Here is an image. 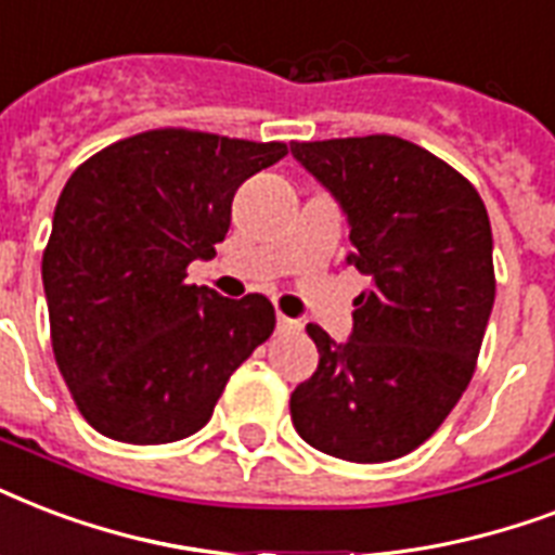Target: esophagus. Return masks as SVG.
Masks as SVG:
<instances>
[{
    "instance_id": "1",
    "label": "esophagus",
    "mask_w": 555,
    "mask_h": 555,
    "mask_svg": "<svg viewBox=\"0 0 555 555\" xmlns=\"http://www.w3.org/2000/svg\"><path fill=\"white\" fill-rule=\"evenodd\" d=\"M278 333H300V321L298 318H289V315H278Z\"/></svg>"
}]
</instances>
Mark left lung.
Returning a JSON list of instances; mask_svg holds the SVG:
<instances>
[{
	"mask_svg": "<svg viewBox=\"0 0 555 555\" xmlns=\"http://www.w3.org/2000/svg\"><path fill=\"white\" fill-rule=\"evenodd\" d=\"M292 156L345 210L347 263L371 278L347 341L307 324L318 371L292 393V423L341 461H397L475 373L495 304L487 208L454 167L397 135L292 141Z\"/></svg>",
	"mask_w": 555,
	"mask_h": 555,
	"instance_id": "left-lung-1",
	"label": "left lung"
}]
</instances>
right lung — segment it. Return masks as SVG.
I'll use <instances>...</instances> for the list:
<instances>
[{
  "mask_svg": "<svg viewBox=\"0 0 555 555\" xmlns=\"http://www.w3.org/2000/svg\"><path fill=\"white\" fill-rule=\"evenodd\" d=\"M286 153L281 141L150 130L72 173L42 286L54 359L94 431L132 446L191 437L272 336L269 298L188 286L184 269L217 255L240 184Z\"/></svg>",
  "mask_w": 555,
  "mask_h": 555,
  "instance_id": "right-lung-1",
  "label": "right lung"
}]
</instances>
